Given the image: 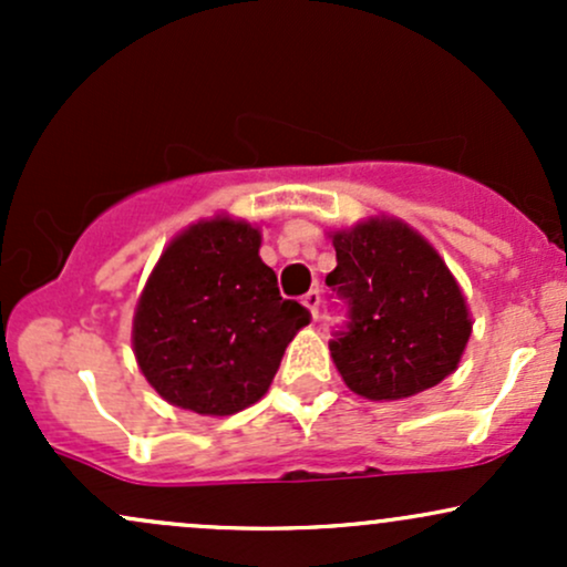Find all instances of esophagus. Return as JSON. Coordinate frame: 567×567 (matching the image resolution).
<instances>
[{
  "label": "esophagus",
  "mask_w": 567,
  "mask_h": 567,
  "mask_svg": "<svg viewBox=\"0 0 567 567\" xmlns=\"http://www.w3.org/2000/svg\"><path fill=\"white\" fill-rule=\"evenodd\" d=\"M320 301H322V296H320V290H309L303 296V306L306 309L311 311V320H317V317H320Z\"/></svg>",
  "instance_id": "1"
}]
</instances>
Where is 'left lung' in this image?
<instances>
[{"label": "left lung", "instance_id": "left-lung-1", "mask_svg": "<svg viewBox=\"0 0 567 567\" xmlns=\"http://www.w3.org/2000/svg\"><path fill=\"white\" fill-rule=\"evenodd\" d=\"M324 277L347 309L330 354L351 392L402 400L458 368L472 333L458 282L432 245L402 220L373 218L333 234Z\"/></svg>", "mask_w": 567, "mask_h": 567}]
</instances>
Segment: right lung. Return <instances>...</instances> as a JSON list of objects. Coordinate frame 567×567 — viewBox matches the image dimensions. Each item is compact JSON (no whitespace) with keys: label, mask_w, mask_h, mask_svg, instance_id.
<instances>
[{"label":"right lung","mask_w":567,"mask_h":567,"mask_svg":"<svg viewBox=\"0 0 567 567\" xmlns=\"http://www.w3.org/2000/svg\"><path fill=\"white\" fill-rule=\"evenodd\" d=\"M261 231L229 218L175 237L141 292L133 320L135 360L171 405L231 415L258 402L306 306L279 296L258 256Z\"/></svg>","instance_id":"1"}]
</instances>
